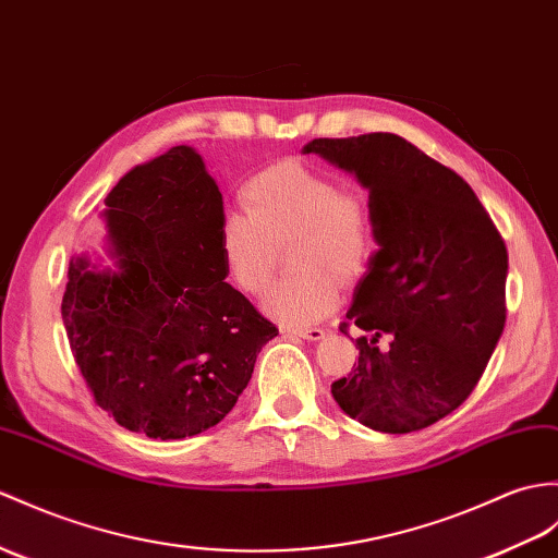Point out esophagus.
Returning a JSON list of instances; mask_svg holds the SVG:
<instances>
[{
  "label": "esophagus",
  "instance_id": "obj_1",
  "mask_svg": "<svg viewBox=\"0 0 558 558\" xmlns=\"http://www.w3.org/2000/svg\"><path fill=\"white\" fill-rule=\"evenodd\" d=\"M288 335H296V338L318 342V340L326 338V330H323V328H288Z\"/></svg>",
  "mask_w": 558,
  "mask_h": 558
}]
</instances>
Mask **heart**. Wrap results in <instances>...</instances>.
Here are the masks:
<instances>
[{"label": "heart", "instance_id": "b5f03b06", "mask_svg": "<svg viewBox=\"0 0 558 558\" xmlns=\"http://www.w3.org/2000/svg\"><path fill=\"white\" fill-rule=\"evenodd\" d=\"M247 211H226L216 247L228 280L262 294L274 276L276 250L290 242L296 274L278 280L264 311L282 326H308L340 302V280H354L375 254V216L364 192L342 190L323 168L288 159L264 168L242 187Z\"/></svg>", "mask_w": 558, "mask_h": 558}]
</instances>
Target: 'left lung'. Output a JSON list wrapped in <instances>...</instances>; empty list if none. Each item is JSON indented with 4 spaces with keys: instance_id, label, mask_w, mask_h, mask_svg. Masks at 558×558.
<instances>
[{
    "instance_id": "left-lung-1",
    "label": "left lung",
    "mask_w": 558,
    "mask_h": 558,
    "mask_svg": "<svg viewBox=\"0 0 558 558\" xmlns=\"http://www.w3.org/2000/svg\"><path fill=\"white\" fill-rule=\"evenodd\" d=\"M304 154L359 178L380 244L347 311L371 340H356L359 364L332 397L373 430H423L469 399L501 338L507 244L471 185L404 137H318Z\"/></svg>"
}]
</instances>
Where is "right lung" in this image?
I'll list each match as a JSON object with an SVG mask.
<instances>
[{
    "instance_id": "right-lung-1",
    "label": "right lung",
    "mask_w": 558,
    "mask_h": 558,
    "mask_svg": "<svg viewBox=\"0 0 558 558\" xmlns=\"http://www.w3.org/2000/svg\"><path fill=\"white\" fill-rule=\"evenodd\" d=\"M113 268L69 264L61 302L71 352L116 423L183 439L226 418L278 328L226 282L216 232L223 194L192 147L128 171L104 199Z\"/></svg>"
}]
</instances>
